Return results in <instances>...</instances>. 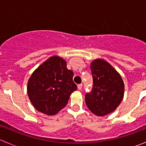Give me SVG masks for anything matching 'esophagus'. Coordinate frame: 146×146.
Returning a JSON list of instances; mask_svg holds the SVG:
<instances>
[{
    "instance_id": "esophagus-1",
    "label": "esophagus",
    "mask_w": 146,
    "mask_h": 146,
    "mask_svg": "<svg viewBox=\"0 0 146 146\" xmlns=\"http://www.w3.org/2000/svg\"><path fill=\"white\" fill-rule=\"evenodd\" d=\"M78 88L79 90H81L82 88V83H80L78 85Z\"/></svg>"
}]
</instances>
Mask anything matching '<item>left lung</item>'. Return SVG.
Listing matches in <instances>:
<instances>
[{"label": "left lung", "instance_id": "obj_1", "mask_svg": "<svg viewBox=\"0 0 146 146\" xmlns=\"http://www.w3.org/2000/svg\"><path fill=\"white\" fill-rule=\"evenodd\" d=\"M90 69L93 87L91 92L85 95V103L93 114L102 117L119 105L124 93V84L118 72L104 60H94Z\"/></svg>", "mask_w": 146, "mask_h": 146}]
</instances>
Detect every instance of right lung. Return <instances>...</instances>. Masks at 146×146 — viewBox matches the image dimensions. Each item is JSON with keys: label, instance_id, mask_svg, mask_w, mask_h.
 I'll return each mask as SVG.
<instances>
[{"label": "right lung", "instance_id": "add662e5", "mask_svg": "<svg viewBox=\"0 0 146 146\" xmlns=\"http://www.w3.org/2000/svg\"><path fill=\"white\" fill-rule=\"evenodd\" d=\"M73 72L66 67L59 56H51L39 66L28 80L27 94L35 108L40 112L54 115L65 107L77 86Z\"/></svg>", "mask_w": 146, "mask_h": 146}]
</instances>
